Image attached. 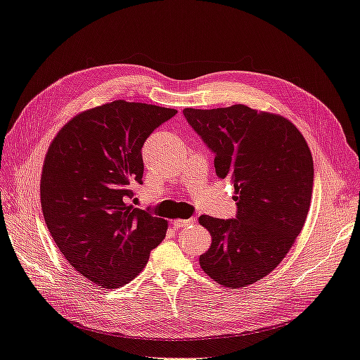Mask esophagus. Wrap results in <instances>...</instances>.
<instances>
[{"label":"esophagus","instance_id":"esophagus-1","mask_svg":"<svg viewBox=\"0 0 360 360\" xmlns=\"http://www.w3.org/2000/svg\"><path fill=\"white\" fill-rule=\"evenodd\" d=\"M197 221V218L195 217H192V218H189V219H176L172 222L174 226H176L177 229H183V227H188V226H192L193 222Z\"/></svg>","mask_w":360,"mask_h":360}]
</instances>
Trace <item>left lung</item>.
I'll return each mask as SVG.
<instances>
[{
	"label": "left lung",
	"instance_id": "obj_1",
	"mask_svg": "<svg viewBox=\"0 0 360 360\" xmlns=\"http://www.w3.org/2000/svg\"><path fill=\"white\" fill-rule=\"evenodd\" d=\"M184 118L215 154L217 176L231 179L236 217H200L212 235L200 256L204 273L236 289L268 276L304 226L314 189V160L295 125L244 104L184 109Z\"/></svg>",
	"mask_w": 360,
	"mask_h": 360
}]
</instances>
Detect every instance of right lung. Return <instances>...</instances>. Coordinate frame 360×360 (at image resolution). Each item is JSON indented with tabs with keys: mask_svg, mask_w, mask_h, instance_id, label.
Wrapping results in <instances>:
<instances>
[{
	"mask_svg": "<svg viewBox=\"0 0 360 360\" xmlns=\"http://www.w3.org/2000/svg\"><path fill=\"white\" fill-rule=\"evenodd\" d=\"M176 113L116 100L74 116L48 148L41 179L46 227L95 285H127L167 235V221L125 201L142 184L145 141Z\"/></svg>",
	"mask_w": 360,
	"mask_h": 360,
	"instance_id": "1",
	"label": "right lung"
}]
</instances>
